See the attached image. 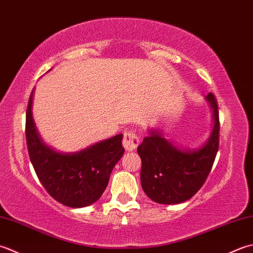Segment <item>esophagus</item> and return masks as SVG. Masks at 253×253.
<instances>
[{"label":"esophagus","mask_w":253,"mask_h":253,"mask_svg":"<svg viewBox=\"0 0 253 253\" xmlns=\"http://www.w3.org/2000/svg\"><path fill=\"white\" fill-rule=\"evenodd\" d=\"M122 144L123 147H125L126 151L132 152L138 146V144H140V137H138L133 131H126L123 134Z\"/></svg>","instance_id":"1"}]
</instances>
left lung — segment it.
Segmentation results:
<instances>
[{
    "label": "left lung",
    "mask_w": 253,
    "mask_h": 253,
    "mask_svg": "<svg viewBox=\"0 0 253 253\" xmlns=\"http://www.w3.org/2000/svg\"><path fill=\"white\" fill-rule=\"evenodd\" d=\"M213 111V130L200 148H180L155 128L137 147L142 159L144 192L159 204H178L191 199L204 184L212 169L219 144L218 106L213 94L205 97Z\"/></svg>",
    "instance_id": "8db88e82"
}]
</instances>
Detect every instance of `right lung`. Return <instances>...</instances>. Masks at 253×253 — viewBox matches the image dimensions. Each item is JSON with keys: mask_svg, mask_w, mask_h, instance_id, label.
<instances>
[{"mask_svg": "<svg viewBox=\"0 0 253 253\" xmlns=\"http://www.w3.org/2000/svg\"><path fill=\"white\" fill-rule=\"evenodd\" d=\"M33 95L26 112V141L37 177L54 200L69 208H85L104 193L110 173L125 148L122 134L74 153H62L41 138L32 113Z\"/></svg>", "mask_w": 253, "mask_h": 253, "instance_id": "right-lung-1", "label": "right lung"}]
</instances>
